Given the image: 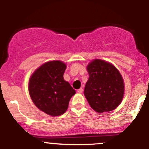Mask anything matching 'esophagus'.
Listing matches in <instances>:
<instances>
[{
    "label": "esophagus",
    "instance_id": "esophagus-1",
    "mask_svg": "<svg viewBox=\"0 0 149 149\" xmlns=\"http://www.w3.org/2000/svg\"><path fill=\"white\" fill-rule=\"evenodd\" d=\"M83 88H80V89H78V90H77V92H78V93H82V92H83Z\"/></svg>",
    "mask_w": 149,
    "mask_h": 149
}]
</instances>
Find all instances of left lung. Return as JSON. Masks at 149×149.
<instances>
[{
  "instance_id": "obj_1",
  "label": "left lung",
  "mask_w": 149,
  "mask_h": 149,
  "mask_svg": "<svg viewBox=\"0 0 149 149\" xmlns=\"http://www.w3.org/2000/svg\"><path fill=\"white\" fill-rule=\"evenodd\" d=\"M89 79L84 95L92 109L98 113L111 111L119 106L124 95V82L115 66L101 59L87 66Z\"/></svg>"
}]
</instances>
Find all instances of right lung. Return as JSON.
I'll return each mask as SVG.
<instances>
[{
	"mask_svg": "<svg viewBox=\"0 0 149 149\" xmlns=\"http://www.w3.org/2000/svg\"><path fill=\"white\" fill-rule=\"evenodd\" d=\"M66 68L61 61H48L36 70L29 81V92L33 104L49 116L62 115L76 93L64 79Z\"/></svg>",
	"mask_w": 149,
	"mask_h": 149,
	"instance_id": "right-lung-1",
	"label": "right lung"
}]
</instances>
